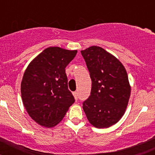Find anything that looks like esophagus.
<instances>
[{"label": "esophagus", "instance_id": "esophagus-1", "mask_svg": "<svg viewBox=\"0 0 155 155\" xmlns=\"http://www.w3.org/2000/svg\"><path fill=\"white\" fill-rule=\"evenodd\" d=\"M73 95H74V98H75V100H78V92H77V91H74V92H73Z\"/></svg>", "mask_w": 155, "mask_h": 155}]
</instances>
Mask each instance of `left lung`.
<instances>
[{
    "label": "left lung",
    "mask_w": 155,
    "mask_h": 155,
    "mask_svg": "<svg viewBox=\"0 0 155 155\" xmlns=\"http://www.w3.org/2000/svg\"><path fill=\"white\" fill-rule=\"evenodd\" d=\"M89 71L92 84L91 95L83 102L90 124L108 128L124 115L130 96L127 71L118 59L99 46L81 51Z\"/></svg>",
    "instance_id": "1"
}]
</instances>
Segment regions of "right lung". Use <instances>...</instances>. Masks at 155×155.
I'll return each instance as SVG.
<instances>
[{"mask_svg":"<svg viewBox=\"0 0 155 155\" xmlns=\"http://www.w3.org/2000/svg\"><path fill=\"white\" fill-rule=\"evenodd\" d=\"M78 51L57 46L48 47L31 61L23 75V105L32 120L42 127L60 123L74 98L68 90L66 67Z\"/></svg>","mask_w":155,"mask_h":155,"instance_id":"add662e5","label":"right lung"}]
</instances>
